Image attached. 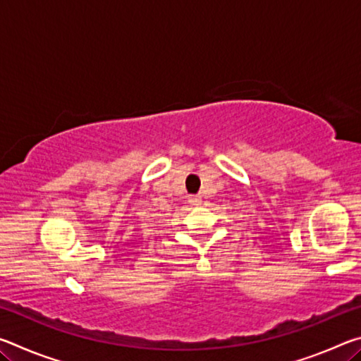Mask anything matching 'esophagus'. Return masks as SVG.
<instances>
[{
  "mask_svg": "<svg viewBox=\"0 0 361 361\" xmlns=\"http://www.w3.org/2000/svg\"><path fill=\"white\" fill-rule=\"evenodd\" d=\"M189 204L197 207L202 204V197H200V195H192V197H189Z\"/></svg>",
  "mask_w": 361,
  "mask_h": 361,
  "instance_id": "1",
  "label": "esophagus"
}]
</instances>
